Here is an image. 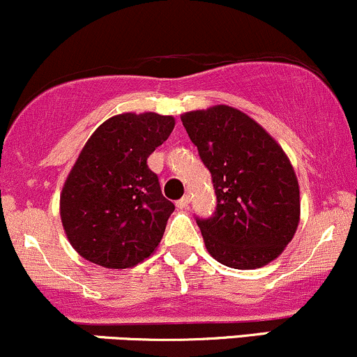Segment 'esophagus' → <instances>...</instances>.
Wrapping results in <instances>:
<instances>
[{
	"mask_svg": "<svg viewBox=\"0 0 357 357\" xmlns=\"http://www.w3.org/2000/svg\"><path fill=\"white\" fill-rule=\"evenodd\" d=\"M188 204H190V195H183L182 199L180 200H177V207L178 208H185V207H188Z\"/></svg>",
	"mask_w": 357,
	"mask_h": 357,
	"instance_id": "esophagus-1",
	"label": "esophagus"
}]
</instances>
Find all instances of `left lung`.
I'll return each mask as SVG.
<instances>
[{"instance_id":"1","label":"left lung","mask_w":357,"mask_h":357,"mask_svg":"<svg viewBox=\"0 0 357 357\" xmlns=\"http://www.w3.org/2000/svg\"><path fill=\"white\" fill-rule=\"evenodd\" d=\"M180 119L217 195L215 212L195 219L208 254L242 271L274 261L294 237L301 215L287 155L257 121L227 105Z\"/></svg>"}]
</instances>
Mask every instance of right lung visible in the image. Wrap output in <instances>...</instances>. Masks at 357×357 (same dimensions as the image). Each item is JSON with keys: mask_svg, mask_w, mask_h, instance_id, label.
<instances>
[{"mask_svg": "<svg viewBox=\"0 0 357 357\" xmlns=\"http://www.w3.org/2000/svg\"><path fill=\"white\" fill-rule=\"evenodd\" d=\"M174 127L170 115L121 113L88 138L60 195L63 229L83 259L127 269L160 244L175 205L146 158Z\"/></svg>", "mask_w": 357, "mask_h": 357, "instance_id": "add662e5", "label": "right lung"}]
</instances>
